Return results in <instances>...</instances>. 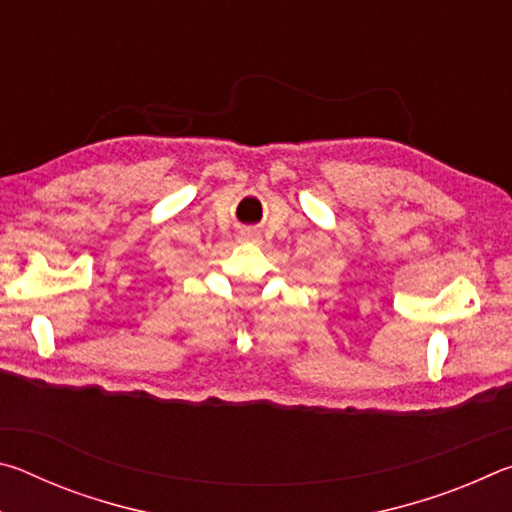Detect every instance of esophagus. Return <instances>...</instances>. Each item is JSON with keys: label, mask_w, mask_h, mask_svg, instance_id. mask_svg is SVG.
<instances>
[{"label": "esophagus", "mask_w": 512, "mask_h": 512, "mask_svg": "<svg viewBox=\"0 0 512 512\" xmlns=\"http://www.w3.org/2000/svg\"><path fill=\"white\" fill-rule=\"evenodd\" d=\"M239 241H244V244H259V235L253 230H244L239 235Z\"/></svg>", "instance_id": "esophagus-1"}]
</instances>
